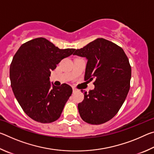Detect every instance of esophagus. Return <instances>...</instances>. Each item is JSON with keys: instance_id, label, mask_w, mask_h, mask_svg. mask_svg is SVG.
<instances>
[{"instance_id": "34e87169", "label": "esophagus", "mask_w": 154, "mask_h": 154, "mask_svg": "<svg viewBox=\"0 0 154 154\" xmlns=\"http://www.w3.org/2000/svg\"><path fill=\"white\" fill-rule=\"evenodd\" d=\"M77 91H78V90L76 89V88H72V92H73V93H75V92H77Z\"/></svg>"}]
</instances>
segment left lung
I'll list each match as a JSON object with an SVG mask.
<instances>
[{
    "mask_svg": "<svg viewBox=\"0 0 154 154\" xmlns=\"http://www.w3.org/2000/svg\"><path fill=\"white\" fill-rule=\"evenodd\" d=\"M73 55L88 60L85 80H95L94 89L85 92L84 99L78 104L81 118L94 125L105 123L118 113L129 92L128 58L122 48L103 38L76 49Z\"/></svg>",
    "mask_w": 154,
    "mask_h": 154,
    "instance_id": "obj_1",
    "label": "left lung"
}]
</instances>
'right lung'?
<instances>
[{
    "label": "right lung",
    "instance_id": "obj_1",
    "mask_svg": "<svg viewBox=\"0 0 154 154\" xmlns=\"http://www.w3.org/2000/svg\"><path fill=\"white\" fill-rule=\"evenodd\" d=\"M75 50L59 49L39 37L22 44L15 53L10 66L11 85L23 111L35 121L51 123L60 117L72 90L66 83L51 86L49 77Z\"/></svg>",
    "mask_w": 154,
    "mask_h": 154
}]
</instances>
